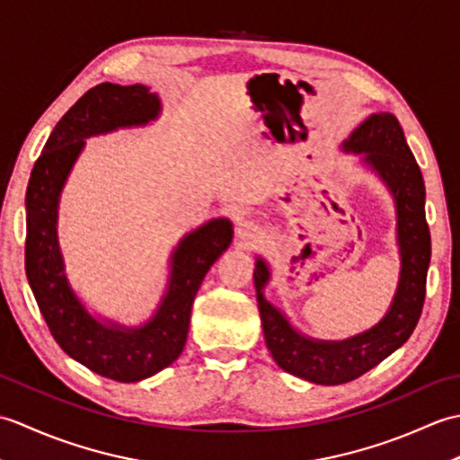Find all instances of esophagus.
I'll use <instances>...</instances> for the list:
<instances>
[{
  "label": "esophagus",
  "mask_w": 460,
  "mask_h": 460,
  "mask_svg": "<svg viewBox=\"0 0 460 460\" xmlns=\"http://www.w3.org/2000/svg\"><path fill=\"white\" fill-rule=\"evenodd\" d=\"M235 233H237V237L243 243H247V245H252V243H257L262 237V227H261L259 223H255V221L245 219V221H241L237 225V231Z\"/></svg>",
  "instance_id": "34e87169"
}]
</instances>
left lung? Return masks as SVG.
Listing matches in <instances>:
<instances>
[{
	"label": "left lung",
	"instance_id": "8db88e82",
	"mask_svg": "<svg viewBox=\"0 0 460 460\" xmlns=\"http://www.w3.org/2000/svg\"><path fill=\"white\" fill-rule=\"evenodd\" d=\"M344 152L361 154L394 193L397 245L402 272L392 306L374 328L341 341L312 340L298 334L287 316L262 295L270 279L269 265L257 259L255 288L265 341L277 364L288 374L320 385H338L364 376L403 346L421 316L431 261V233L425 219V183L394 114H371L341 144Z\"/></svg>",
	"mask_w": 460,
	"mask_h": 460
}]
</instances>
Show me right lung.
Segmentation results:
<instances>
[{
	"instance_id": "1",
	"label": "right lung",
	"mask_w": 460,
	"mask_h": 460,
	"mask_svg": "<svg viewBox=\"0 0 460 460\" xmlns=\"http://www.w3.org/2000/svg\"><path fill=\"white\" fill-rule=\"evenodd\" d=\"M160 99L148 86L101 83L86 91L57 122L39 155L25 193V272L37 306L65 354L94 374L132 384L180 358L188 340L193 298L203 277L233 239L229 219H213L185 235L172 255L168 290L140 328L96 320L66 280L57 239L58 195L84 140L158 119Z\"/></svg>"
}]
</instances>
